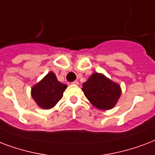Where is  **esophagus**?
Segmentation results:
<instances>
[{
  "instance_id": "obj_1",
  "label": "esophagus",
  "mask_w": 155,
  "mask_h": 155,
  "mask_svg": "<svg viewBox=\"0 0 155 155\" xmlns=\"http://www.w3.org/2000/svg\"><path fill=\"white\" fill-rule=\"evenodd\" d=\"M71 84H75V85H78V84H79V82L75 80V81H73V82L71 83Z\"/></svg>"
}]
</instances>
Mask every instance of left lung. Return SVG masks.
Returning a JSON list of instances; mask_svg holds the SVG:
<instances>
[{
    "mask_svg": "<svg viewBox=\"0 0 155 155\" xmlns=\"http://www.w3.org/2000/svg\"><path fill=\"white\" fill-rule=\"evenodd\" d=\"M82 90L91 104L102 110L112 109L121 95L120 84L97 72L83 84Z\"/></svg>",
    "mask_w": 155,
    "mask_h": 155,
    "instance_id": "8db88e82",
    "label": "left lung"
}]
</instances>
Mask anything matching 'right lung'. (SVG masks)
I'll return each instance as SVG.
<instances>
[{
  "instance_id": "obj_1",
  "label": "right lung",
  "mask_w": 155,
  "mask_h": 155,
  "mask_svg": "<svg viewBox=\"0 0 155 155\" xmlns=\"http://www.w3.org/2000/svg\"><path fill=\"white\" fill-rule=\"evenodd\" d=\"M67 86L59 82L54 72H49L31 88V97L42 109L53 108L63 96Z\"/></svg>"
}]
</instances>
